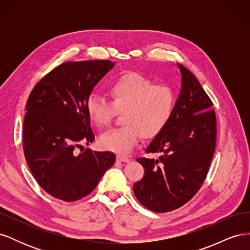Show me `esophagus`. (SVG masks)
I'll return each instance as SVG.
<instances>
[{"instance_id":"esophagus-1","label":"esophagus","mask_w":250,"mask_h":250,"mask_svg":"<svg viewBox=\"0 0 250 250\" xmlns=\"http://www.w3.org/2000/svg\"><path fill=\"white\" fill-rule=\"evenodd\" d=\"M117 161L118 162H122V163H128L130 162V158L126 156V155H122V154H118L117 155Z\"/></svg>"}]
</instances>
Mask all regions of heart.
Here are the masks:
<instances>
[{"label":"heart","mask_w":250,"mask_h":250,"mask_svg":"<svg viewBox=\"0 0 250 250\" xmlns=\"http://www.w3.org/2000/svg\"><path fill=\"white\" fill-rule=\"evenodd\" d=\"M110 101L98 94H90L85 108L90 121L98 128L111 122L117 111L122 113L125 125L103 133V149L127 153L137 145L141 134L153 138L166 127L175 106V93L167 84L153 81L137 72H127L113 79L108 86Z\"/></svg>","instance_id":"1"}]
</instances>
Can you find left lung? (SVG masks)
I'll use <instances>...</instances> for the list:
<instances>
[{"label":"left lung","mask_w":250,"mask_h":250,"mask_svg":"<svg viewBox=\"0 0 250 250\" xmlns=\"http://www.w3.org/2000/svg\"><path fill=\"white\" fill-rule=\"evenodd\" d=\"M181 89L168 124L139 157L145 170L133 185L135 197L146 208L166 213L183 207L198 192L206 179L216 148L217 124L213 102L199 81L177 63Z\"/></svg>","instance_id":"8db88e82"}]
</instances>
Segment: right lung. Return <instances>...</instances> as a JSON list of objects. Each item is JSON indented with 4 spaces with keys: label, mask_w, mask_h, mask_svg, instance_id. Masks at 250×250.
Returning <instances> with one entry per match:
<instances>
[{
    "label": "right lung",
    "mask_w": 250,
    "mask_h": 250,
    "mask_svg": "<svg viewBox=\"0 0 250 250\" xmlns=\"http://www.w3.org/2000/svg\"><path fill=\"white\" fill-rule=\"evenodd\" d=\"M115 66L109 60L66 62L47 74L32 89L22 130V148L32 175L44 191L66 202L85 197L116 162L109 151L86 148L94 142L85 108L87 97Z\"/></svg>",
    "instance_id": "obj_1"
}]
</instances>
